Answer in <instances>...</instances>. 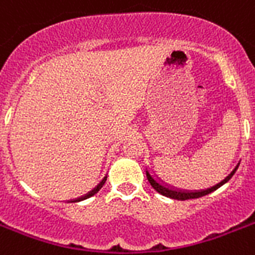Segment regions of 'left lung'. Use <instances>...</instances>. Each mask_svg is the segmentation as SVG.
<instances>
[{
  "mask_svg": "<svg viewBox=\"0 0 255 255\" xmlns=\"http://www.w3.org/2000/svg\"><path fill=\"white\" fill-rule=\"evenodd\" d=\"M238 166L232 171L231 174L228 175L227 178L224 179L223 182H220L219 184H216L215 187H211L208 189H200V191H187V189H179V188H172L170 185L164 184L163 182H160L159 179L154 176V174L150 172V170L146 168V176H147V180L148 183L151 184V187L155 189L156 192L162 193L163 196H167V197H171V199H176V200H188V199H197V197H201V196H205V195H208V193L213 192L216 191L217 188H220L221 185L225 184L228 180H231V178L234 175V172L237 171Z\"/></svg>",
  "mask_w": 255,
  "mask_h": 255,
  "instance_id": "1",
  "label": "left lung"
}]
</instances>
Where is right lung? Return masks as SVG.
Instances as JSON below:
<instances>
[{"label":"right lung","instance_id":"add662e5","mask_svg":"<svg viewBox=\"0 0 255 255\" xmlns=\"http://www.w3.org/2000/svg\"><path fill=\"white\" fill-rule=\"evenodd\" d=\"M105 180H107V176H105V178L103 179V180H101V182L99 183V184L96 185L95 188L92 189V191H89L88 193H85L84 196H80V197H77V199H75V201H80V200H84V199H88V197H91V196H93V195H95V193H97L100 191V189H101V187H103L104 185V183H105Z\"/></svg>","mask_w":255,"mask_h":255}]
</instances>
